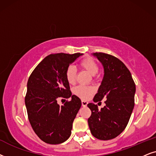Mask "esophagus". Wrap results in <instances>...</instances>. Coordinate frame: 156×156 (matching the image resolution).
Instances as JSON below:
<instances>
[{
    "label": "esophagus",
    "mask_w": 156,
    "mask_h": 156,
    "mask_svg": "<svg viewBox=\"0 0 156 156\" xmlns=\"http://www.w3.org/2000/svg\"><path fill=\"white\" fill-rule=\"evenodd\" d=\"M81 103H82L83 106H84V107L86 106V105H88V102H87V101H82Z\"/></svg>",
    "instance_id": "obj_1"
}]
</instances>
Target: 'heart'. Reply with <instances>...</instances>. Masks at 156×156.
<instances>
[{
  "label": "heart",
  "mask_w": 156,
  "mask_h": 156,
  "mask_svg": "<svg viewBox=\"0 0 156 156\" xmlns=\"http://www.w3.org/2000/svg\"><path fill=\"white\" fill-rule=\"evenodd\" d=\"M80 67L86 70L91 76H94L98 71V64L92 58L88 57L83 59L79 63ZM66 77L70 84H74L76 80V70L73 66H69L66 71ZM94 92L92 87L79 86L74 90V93L82 99H87Z\"/></svg>",
  "instance_id": "obj_1"
}]
</instances>
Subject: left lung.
<instances>
[{
    "mask_svg": "<svg viewBox=\"0 0 156 156\" xmlns=\"http://www.w3.org/2000/svg\"><path fill=\"white\" fill-rule=\"evenodd\" d=\"M102 63L104 76L94 102L103 98L105 105L101 110L94 103H88L91 115L88 119L91 133L99 140L115 138L123 131L134 108L136 85L131 73L123 62L104 53L93 54Z\"/></svg>",
    "mask_w": 156,
    "mask_h": 156,
    "instance_id": "1",
    "label": "left lung"
}]
</instances>
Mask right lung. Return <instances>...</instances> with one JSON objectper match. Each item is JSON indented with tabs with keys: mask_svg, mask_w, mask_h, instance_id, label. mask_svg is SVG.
<instances>
[{
	"mask_svg": "<svg viewBox=\"0 0 156 156\" xmlns=\"http://www.w3.org/2000/svg\"><path fill=\"white\" fill-rule=\"evenodd\" d=\"M82 55L51 54L36 66L28 78L25 98L28 120L39 138L48 144L65 142L71 134L81 101L72 95L66 71ZM60 97L72 100L59 106L57 99Z\"/></svg>",
	"mask_w": 156,
	"mask_h": 156,
	"instance_id": "right-lung-1",
	"label": "right lung"
}]
</instances>
